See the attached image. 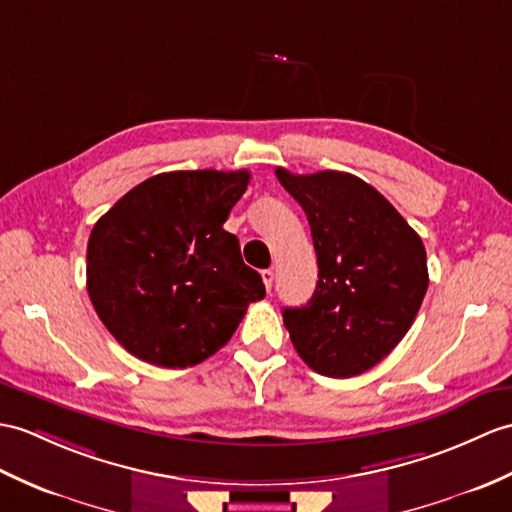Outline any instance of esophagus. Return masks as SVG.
Returning a JSON list of instances; mask_svg holds the SVG:
<instances>
[{"mask_svg": "<svg viewBox=\"0 0 512 512\" xmlns=\"http://www.w3.org/2000/svg\"><path fill=\"white\" fill-rule=\"evenodd\" d=\"M261 279H264V285H266V290L270 292L272 290V281H275V270H261Z\"/></svg>", "mask_w": 512, "mask_h": 512, "instance_id": "obj_1", "label": "esophagus"}]
</instances>
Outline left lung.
<instances>
[{
  "label": "left lung",
  "mask_w": 512,
  "mask_h": 512,
  "mask_svg": "<svg viewBox=\"0 0 512 512\" xmlns=\"http://www.w3.org/2000/svg\"><path fill=\"white\" fill-rule=\"evenodd\" d=\"M279 183L312 229L318 281L283 325L303 362L327 377H355L397 347L427 292L425 246L401 213L347 172L292 174Z\"/></svg>",
  "instance_id": "obj_1"
}]
</instances>
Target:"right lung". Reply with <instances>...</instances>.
Instances as JSON below:
<instances>
[{
  "mask_svg": "<svg viewBox=\"0 0 512 512\" xmlns=\"http://www.w3.org/2000/svg\"><path fill=\"white\" fill-rule=\"evenodd\" d=\"M251 172L150 176L95 222L87 290L104 327L135 358L194 366L224 347L266 288L222 224Z\"/></svg>",
  "mask_w": 512,
  "mask_h": 512,
  "instance_id": "right-lung-1",
  "label": "right lung"
}]
</instances>
